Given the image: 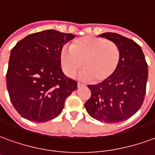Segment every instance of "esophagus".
Segmentation results:
<instances>
[{
	"instance_id": "1",
	"label": "esophagus",
	"mask_w": 155,
	"mask_h": 155,
	"mask_svg": "<svg viewBox=\"0 0 155 155\" xmlns=\"http://www.w3.org/2000/svg\"><path fill=\"white\" fill-rule=\"evenodd\" d=\"M77 85H78V88H80V87H82V86H85L84 84H81V83H80V82H78Z\"/></svg>"
}]
</instances>
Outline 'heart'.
<instances>
[{"label":"heart","mask_w":155,"mask_h":155,"mask_svg":"<svg viewBox=\"0 0 155 155\" xmlns=\"http://www.w3.org/2000/svg\"><path fill=\"white\" fill-rule=\"evenodd\" d=\"M70 48L60 54L62 68L69 77H73L83 66L82 77L98 84L109 80L120 66L119 46L105 38L83 36L73 41Z\"/></svg>","instance_id":"obj_1"}]
</instances>
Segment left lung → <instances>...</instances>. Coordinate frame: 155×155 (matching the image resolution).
Returning <instances> with one entry per match:
<instances>
[{
    "label": "left lung",
    "instance_id": "8db88e82",
    "mask_svg": "<svg viewBox=\"0 0 155 155\" xmlns=\"http://www.w3.org/2000/svg\"><path fill=\"white\" fill-rule=\"evenodd\" d=\"M119 46L120 66L114 75L96 85H88L91 97L84 103L93 119L116 124L128 120L143 104L148 80V65L140 46L117 33L99 35Z\"/></svg>",
    "mask_w": 155,
    "mask_h": 155
}]
</instances>
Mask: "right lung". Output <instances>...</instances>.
<instances>
[{"instance_id": "add662e5", "label": "right lung", "mask_w": 155, "mask_h": 155, "mask_svg": "<svg viewBox=\"0 0 155 155\" xmlns=\"http://www.w3.org/2000/svg\"><path fill=\"white\" fill-rule=\"evenodd\" d=\"M73 34L45 30L26 36L12 49L6 73L10 101L18 113L44 123L61 114L77 82L62 72L60 54Z\"/></svg>"}]
</instances>
